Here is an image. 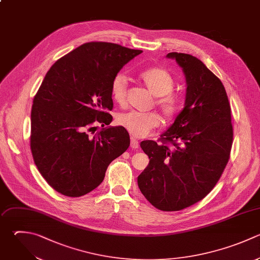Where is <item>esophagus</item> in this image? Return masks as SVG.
Segmentation results:
<instances>
[{
  "label": "esophagus",
  "instance_id": "obj_1",
  "mask_svg": "<svg viewBox=\"0 0 260 260\" xmlns=\"http://www.w3.org/2000/svg\"><path fill=\"white\" fill-rule=\"evenodd\" d=\"M130 146H131V148H134V149L138 148V147H139V142H138V140L135 139V138H133V137H131Z\"/></svg>",
  "mask_w": 260,
  "mask_h": 260
}]
</instances>
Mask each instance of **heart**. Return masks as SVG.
Segmentation results:
<instances>
[{
    "instance_id": "heart-1",
    "label": "heart",
    "mask_w": 260,
    "mask_h": 260,
    "mask_svg": "<svg viewBox=\"0 0 260 260\" xmlns=\"http://www.w3.org/2000/svg\"><path fill=\"white\" fill-rule=\"evenodd\" d=\"M141 82L155 96L154 106L160 111L167 120L175 119L181 109L182 100L173 89L175 80L172 74L161 67H151L139 74ZM111 96L118 105H125L127 99V78L123 73H118L111 82ZM116 122L126 129L132 136L141 138L151 130L158 127L160 118L157 114L139 113L135 111L121 113L117 116Z\"/></svg>"
}]
</instances>
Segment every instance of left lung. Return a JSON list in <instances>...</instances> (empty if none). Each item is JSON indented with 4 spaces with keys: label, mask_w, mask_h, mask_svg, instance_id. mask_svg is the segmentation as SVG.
<instances>
[{
    "label": "left lung",
    "mask_w": 260,
    "mask_h": 260,
    "mask_svg": "<svg viewBox=\"0 0 260 260\" xmlns=\"http://www.w3.org/2000/svg\"><path fill=\"white\" fill-rule=\"evenodd\" d=\"M167 57L176 59L185 73V106L157 141L140 143L149 165L137 181L154 207L177 211L202 200L216 185L230 159L234 133L219 78L189 54Z\"/></svg>",
    "instance_id": "1"
}]
</instances>
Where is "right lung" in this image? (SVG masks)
<instances>
[{"label":"right lung","instance_id":"right-lung-1","mask_svg":"<svg viewBox=\"0 0 260 260\" xmlns=\"http://www.w3.org/2000/svg\"><path fill=\"white\" fill-rule=\"evenodd\" d=\"M140 50L90 42L59 59L34 99L30 149L36 166L57 192L80 197L104 180L109 165L130 145L113 117L111 82Z\"/></svg>","mask_w":260,"mask_h":260}]
</instances>
